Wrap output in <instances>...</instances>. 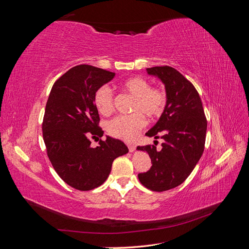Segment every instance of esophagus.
<instances>
[{
	"mask_svg": "<svg viewBox=\"0 0 249 249\" xmlns=\"http://www.w3.org/2000/svg\"><path fill=\"white\" fill-rule=\"evenodd\" d=\"M129 146V150H130V153H133V152H135V149H136V146H135L134 144H129L127 145Z\"/></svg>",
	"mask_w": 249,
	"mask_h": 249,
	"instance_id": "esophagus-1",
	"label": "esophagus"
}]
</instances>
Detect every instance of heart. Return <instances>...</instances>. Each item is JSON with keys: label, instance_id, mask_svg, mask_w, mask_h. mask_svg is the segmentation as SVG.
<instances>
[{"label": "heart", "instance_id": "obj_1", "mask_svg": "<svg viewBox=\"0 0 249 249\" xmlns=\"http://www.w3.org/2000/svg\"><path fill=\"white\" fill-rule=\"evenodd\" d=\"M122 89L134 96L131 106L132 115H119L112 119L108 124L109 133L116 138L124 141H132L145 124L144 116L148 119H156L164 111L166 105V95L158 88H150L149 83L143 78L134 77L122 83ZM93 104L102 115H109L114 107V96L108 86H102L93 95Z\"/></svg>", "mask_w": 249, "mask_h": 249}]
</instances>
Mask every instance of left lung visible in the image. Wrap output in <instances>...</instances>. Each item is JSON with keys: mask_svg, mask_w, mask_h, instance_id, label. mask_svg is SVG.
<instances>
[{"mask_svg": "<svg viewBox=\"0 0 249 249\" xmlns=\"http://www.w3.org/2000/svg\"><path fill=\"white\" fill-rule=\"evenodd\" d=\"M146 72L163 83L166 105L157 124L145 134L155 139L161 136L162 148L137 146L148 154L153 163L138 178L147 189L163 192L182 184L196 166L205 147L207 119L198 92L182 73L170 66L150 67Z\"/></svg>", "mask_w": 249, "mask_h": 249, "instance_id": "1", "label": "left lung"}]
</instances>
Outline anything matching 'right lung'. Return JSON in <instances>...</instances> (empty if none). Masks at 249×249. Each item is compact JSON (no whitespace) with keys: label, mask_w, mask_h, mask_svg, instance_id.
Masks as SVG:
<instances>
[{"label":"right lung","mask_w":249,"mask_h":249,"mask_svg":"<svg viewBox=\"0 0 249 249\" xmlns=\"http://www.w3.org/2000/svg\"><path fill=\"white\" fill-rule=\"evenodd\" d=\"M114 77V72L99 67L78 65L54 83L49 95L42 124L48 157L58 176L77 190L104 184L113 161L129 153L119 139L106 136L96 147L90 140L104 135L94 92Z\"/></svg>","instance_id":"right-lung-1"}]
</instances>
